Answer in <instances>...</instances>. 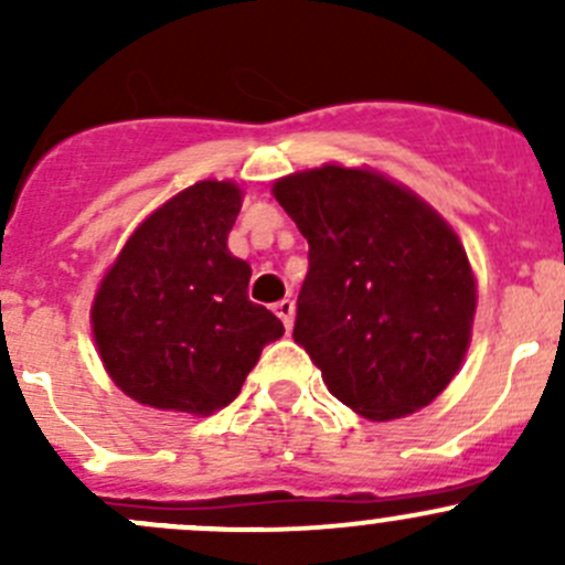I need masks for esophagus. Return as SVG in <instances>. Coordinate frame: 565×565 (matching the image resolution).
I'll return each instance as SVG.
<instances>
[{
	"label": "esophagus",
	"instance_id": "34e87169",
	"mask_svg": "<svg viewBox=\"0 0 565 565\" xmlns=\"http://www.w3.org/2000/svg\"><path fill=\"white\" fill-rule=\"evenodd\" d=\"M276 315H278V319H281L284 328H287V333H289V330H292V322H295V303H292V300H278Z\"/></svg>",
	"mask_w": 565,
	"mask_h": 565
}]
</instances>
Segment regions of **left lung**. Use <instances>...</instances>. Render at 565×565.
Listing matches in <instances>:
<instances>
[{
    "label": "left lung",
    "instance_id": "left-lung-1",
    "mask_svg": "<svg viewBox=\"0 0 565 565\" xmlns=\"http://www.w3.org/2000/svg\"><path fill=\"white\" fill-rule=\"evenodd\" d=\"M309 241L295 341L339 402L391 420L435 402L465 361L476 278L457 232L409 188L324 163L273 185Z\"/></svg>",
    "mask_w": 565,
    "mask_h": 565
}]
</instances>
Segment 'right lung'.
Segmentation results:
<instances>
[{
  "label": "right lung",
  "instance_id": "obj_1",
  "mask_svg": "<svg viewBox=\"0 0 565 565\" xmlns=\"http://www.w3.org/2000/svg\"><path fill=\"white\" fill-rule=\"evenodd\" d=\"M235 182L202 180L158 207L119 250L93 303L108 377L139 404L213 415L235 402L284 324L248 300L250 265L226 248Z\"/></svg>",
  "mask_w": 565,
  "mask_h": 565
}]
</instances>
